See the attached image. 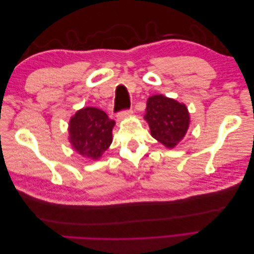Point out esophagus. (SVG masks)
<instances>
[{"mask_svg": "<svg viewBox=\"0 0 254 254\" xmlns=\"http://www.w3.org/2000/svg\"><path fill=\"white\" fill-rule=\"evenodd\" d=\"M131 114H132V110L131 109H129V110H127V111H122V112H120L117 117H118V120L119 121H122V120H125V119H127V118H129V117H131Z\"/></svg>", "mask_w": 254, "mask_h": 254, "instance_id": "obj_1", "label": "esophagus"}]
</instances>
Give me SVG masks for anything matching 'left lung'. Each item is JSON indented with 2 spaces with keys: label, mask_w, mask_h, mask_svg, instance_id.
<instances>
[{
  "label": "left lung",
  "mask_w": 254,
  "mask_h": 254,
  "mask_svg": "<svg viewBox=\"0 0 254 254\" xmlns=\"http://www.w3.org/2000/svg\"><path fill=\"white\" fill-rule=\"evenodd\" d=\"M145 111L144 120L148 123L151 136L166 148L176 147L186 136L190 124L186 104L156 94L147 99Z\"/></svg>",
  "instance_id": "1"
}]
</instances>
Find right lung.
Returning <instances> with one entry per match:
<instances>
[{
	"label": "right lung",
	"mask_w": 254,
	"mask_h": 254,
	"mask_svg": "<svg viewBox=\"0 0 254 254\" xmlns=\"http://www.w3.org/2000/svg\"><path fill=\"white\" fill-rule=\"evenodd\" d=\"M114 125L103 110L83 107L68 122V142L80 156L98 160L112 143Z\"/></svg>",
	"instance_id": "right-lung-1"
}]
</instances>
